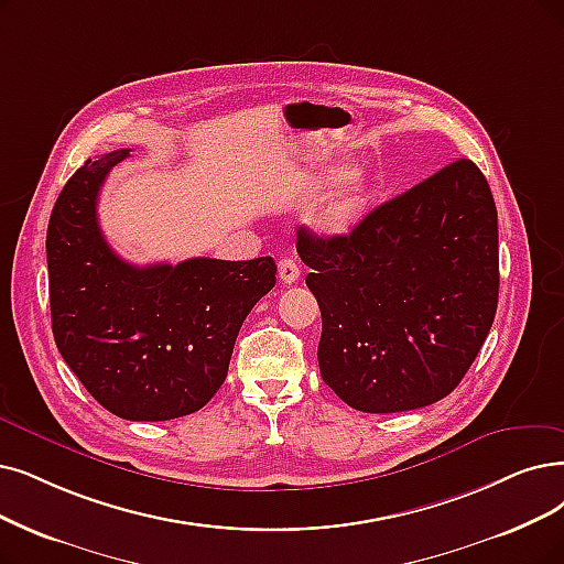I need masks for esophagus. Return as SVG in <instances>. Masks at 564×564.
<instances>
[{"instance_id":"34e87169","label":"esophagus","mask_w":564,"mask_h":564,"mask_svg":"<svg viewBox=\"0 0 564 564\" xmlns=\"http://www.w3.org/2000/svg\"><path fill=\"white\" fill-rule=\"evenodd\" d=\"M278 273H280V280H282L284 284H291V282H296V280L301 278V265L296 263V259L284 257V259H280V263H278Z\"/></svg>"}]
</instances>
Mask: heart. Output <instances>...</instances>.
<instances>
[{
	"label": "heart",
	"instance_id": "obj_1",
	"mask_svg": "<svg viewBox=\"0 0 564 564\" xmlns=\"http://www.w3.org/2000/svg\"><path fill=\"white\" fill-rule=\"evenodd\" d=\"M330 177L333 183L314 206L310 224L312 229L324 236H343L349 234L368 213L372 183L364 166H347L337 175L335 171H326L319 175V183Z\"/></svg>",
	"mask_w": 564,
	"mask_h": 564
}]
</instances>
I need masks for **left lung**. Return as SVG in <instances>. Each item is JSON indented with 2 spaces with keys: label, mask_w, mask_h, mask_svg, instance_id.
Wrapping results in <instances>:
<instances>
[{
  "label": "left lung",
  "mask_w": 564,
  "mask_h": 564,
  "mask_svg": "<svg viewBox=\"0 0 564 564\" xmlns=\"http://www.w3.org/2000/svg\"><path fill=\"white\" fill-rule=\"evenodd\" d=\"M322 310V379L349 408L419 410L452 393L498 310V210L475 162L456 160L360 219L299 231Z\"/></svg>",
  "instance_id": "left-lung-1"
}]
</instances>
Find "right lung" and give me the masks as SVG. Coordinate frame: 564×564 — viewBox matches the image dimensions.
I'll use <instances>...</instances> for the list:
<instances>
[{
  "instance_id": "right-lung-1",
  "label": "right lung",
  "mask_w": 564,
  "mask_h": 564,
  "mask_svg": "<svg viewBox=\"0 0 564 564\" xmlns=\"http://www.w3.org/2000/svg\"><path fill=\"white\" fill-rule=\"evenodd\" d=\"M129 150L87 160L64 185L46 254L55 345L101 408L127 421L198 412L229 372L238 330L275 286L273 257L133 265L106 242L97 200Z\"/></svg>"
}]
</instances>
